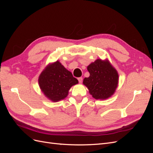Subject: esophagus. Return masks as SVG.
Masks as SVG:
<instances>
[{
	"label": "esophagus",
	"mask_w": 153,
	"mask_h": 153,
	"mask_svg": "<svg viewBox=\"0 0 153 153\" xmlns=\"http://www.w3.org/2000/svg\"><path fill=\"white\" fill-rule=\"evenodd\" d=\"M78 82H79V83H82V80H83V78H82V77L78 78Z\"/></svg>",
	"instance_id": "esophagus-1"
}]
</instances>
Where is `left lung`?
Returning <instances> with one entry per match:
<instances>
[{
  "instance_id": "obj_1",
  "label": "left lung",
  "mask_w": 153,
  "mask_h": 153,
  "mask_svg": "<svg viewBox=\"0 0 153 153\" xmlns=\"http://www.w3.org/2000/svg\"><path fill=\"white\" fill-rule=\"evenodd\" d=\"M90 76L84 84L89 93L96 100H106L112 96L117 87L119 75L108 60L97 59L87 66Z\"/></svg>"
}]
</instances>
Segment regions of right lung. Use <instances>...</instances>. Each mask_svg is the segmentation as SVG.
Returning a JSON list of instances; mask_svg holds the SVG:
<instances>
[{
    "label": "right lung",
    "mask_w": 153,
    "mask_h": 153,
    "mask_svg": "<svg viewBox=\"0 0 153 153\" xmlns=\"http://www.w3.org/2000/svg\"><path fill=\"white\" fill-rule=\"evenodd\" d=\"M38 82L45 96L53 102H57L66 98L70 88L78 81L57 61L45 68L40 74Z\"/></svg>",
    "instance_id": "right-lung-1"
}]
</instances>
